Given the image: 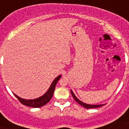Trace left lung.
Returning a JSON list of instances; mask_svg holds the SVG:
<instances>
[{
  "label": "left lung",
  "mask_w": 129,
  "mask_h": 129,
  "mask_svg": "<svg viewBox=\"0 0 129 129\" xmlns=\"http://www.w3.org/2000/svg\"><path fill=\"white\" fill-rule=\"evenodd\" d=\"M71 94L72 95L73 98L76 101L78 104H80L81 106H84V108H98V107H100V106H103V104H100V105H92V104H86V103H84L83 102L80 101V100H79L78 98H77L76 96H75V94H74V92L71 90Z\"/></svg>",
  "instance_id": "left-lung-1"
}]
</instances>
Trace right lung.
Masks as SVG:
<instances>
[{"label":"right lung","mask_w":129,"mask_h":129,"mask_svg":"<svg viewBox=\"0 0 129 129\" xmlns=\"http://www.w3.org/2000/svg\"><path fill=\"white\" fill-rule=\"evenodd\" d=\"M61 77V75H59V76L57 77L56 78L53 80L52 84H51L50 87L48 89V90L47 91L46 93L43 94L42 96H41V97H39L38 98H36V99H33V100H26V99H23V98H20V97H19V96L16 95L15 94H14L16 96V98L19 100V102H21V104L25 105V106L33 107V108L41 107V106L45 105L51 99L53 94V92H54L55 88L57 82H58V80L60 79Z\"/></svg>","instance_id":"1"}]
</instances>
